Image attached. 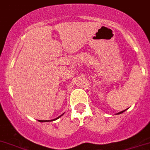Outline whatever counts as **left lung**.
Wrapping results in <instances>:
<instances>
[{
    "instance_id": "8db88e82",
    "label": "left lung",
    "mask_w": 150,
    "mask_h": 150,
    "mask_svg": "<svg viewBox=\"0 0 150 150\" xmlns=\"http://www.w3.org/2000/svg\"><path fill=\"white\" fill-rule=\"evenodd\" d=\"M123 112H125V110L124 111H122V112H119V113H117V114H121V113H123Z\"/></svg>"
}]
</instances>
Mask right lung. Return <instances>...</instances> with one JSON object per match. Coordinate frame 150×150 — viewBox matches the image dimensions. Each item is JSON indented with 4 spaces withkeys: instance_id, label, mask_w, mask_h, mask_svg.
<instances>
[{
    "instance_id": "right-lung-1",
    "label": "right lung",
    "mask_w": 150,
    "mask_h": 150,
    "mask_svg": "<svg viewBox=\"0 0 150 150\" xmlns=\"http://www.w3.org/2000/svg\"><path fill=\"white\" fill-rule=\"evenodd\" d=\"M62 115H63V114H62ZM62 115H61V116H62ZM61 116H59V117H61ZM59 117H57V118H56V119H54V120H38V121H39V122H49V121H53V120H56V119H58V118H59Z\"/></svg>"
}]
</instances>
